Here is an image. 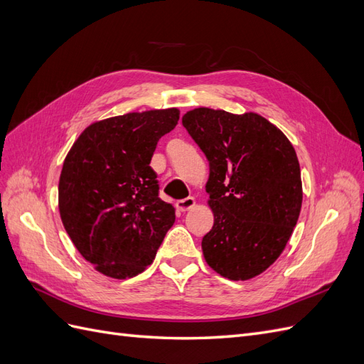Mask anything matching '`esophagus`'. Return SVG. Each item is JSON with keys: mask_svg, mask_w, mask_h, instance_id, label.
I'll return each instance as SVG.
<instances>
[{"mask_svg": "<svg viewBox=\"0 0 364 364\" xmlns=\"http://www.w3.org/2000/svg\"><path fill=\"white\" fill-rule=\"evenodd\" d=\"M194 205H196L194 197H186V199L178 200V203H176V208H178L179 211L185 213V211H190L191 208H194Z\"/></svg>", "mask_w": 364, "mask_h": 364, "instance_id": "obj_1", "label": "esophagus"}]
</instances>
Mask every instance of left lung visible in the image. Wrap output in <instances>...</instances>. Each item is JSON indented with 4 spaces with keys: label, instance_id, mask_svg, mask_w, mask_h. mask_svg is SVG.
Segmentation results:
<instances>
[{
    "label": "left lung",
    "instance_id": "8db88e82",
    "mask_svg": "<svg viewBox=\"0 0 364 364\" xmlns=\"http://www.w3.org/2000/svg\"><path fill=\"white\" fill-rule=\"evenodd\" d=\"M182 124L209 162L214 226L202 240L205 261L230 281L255 278L279 258L301 214L294 147L255 112L196 107Z\"/></svg>",
    "mask_w": 364,
    "mask_h": 364
}]
</instances>
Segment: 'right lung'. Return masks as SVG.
Returning <instances> with one entry per match:
<instances>
[{"instance_id": "right-lung-1", "label": "right lung", "mask_w": 364, "mask_h": 364, "mask_svg": "<svg viewBox=\"0 0 364 364\" xmlns=\"http://www.w3.org/2000/svg\"><path fill=\"white\" fill-rule=\"evenodd\" d=\"M179 109H153L95 121L70 149L59 179V213L75 249L97 272L134 278L153 262L173 226L150 161Z\"/></svg>"}]
</instances>
